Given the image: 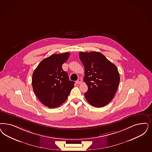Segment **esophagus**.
<instances>
[{
    "label": "esophagus",
    "instance_id": "1",
    "mask_svg": "<svg viewBox=\"0 0 152 152\" xmlns=\"http://www.w3.org/2000/svg\"><path fill=\"white\" fill-rule=\"evenodd\" d=\"M82 83V80L81 79H78V80L76 81V83L77 84H81Z\"/></svg>",
    "mask_w": 152,
    "mask_h": 152
}]
</instances>
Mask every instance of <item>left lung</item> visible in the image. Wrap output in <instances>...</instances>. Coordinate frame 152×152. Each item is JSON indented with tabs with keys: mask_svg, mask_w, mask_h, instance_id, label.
<instances>
[{
	"mask_svg": "<svg viewBox=\"0 0 152 152\" xmlns=\"http://www.w3.org/2000/svg\"><path fill=\"white\" fill-rule=\"evenodd\" d=\"M79 57L85 67L84 81L88 86L85 98L95 107L108 104L113 98L120 80L117 67L98 52H80Z\"/></svg>",
	"mask_w": 152,
	"mask_h": 152,
	"instance_id": "left-lung-1",
	"label": "left lung"
}]
</instances>
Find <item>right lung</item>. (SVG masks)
I'll return each instance as SVG.
<instances>
[{
	"label": "right lung",
	"mask_w": 152,
	"mask_h": 152,
	"mask_svg": "<svg viewBox=\"0 0 152 152\" xmlns=\"http://www.w3.org/2000/svg\"><path fill=\"white\" fill-rule=\"evenodd\" d=\"M69 53L52 54L44 59L32 74V85L37 98L44 105L54 108L63 104L74 86L62 69Z\"/></svg>",
	"instance_id": "obj_1"
}]
</instances>
